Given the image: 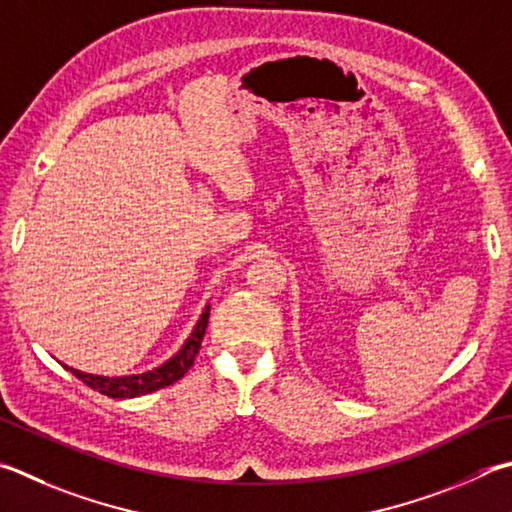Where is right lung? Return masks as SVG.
I'll list each match as a JSON object with an SVG mask.
<instances>
[{"label": "right lung", "mask_w": 512, "mask_h": 512, "mask_svg": "<svg viewBox=\"0 0 512 512\" xmlns=\"http://www.w3.org/2000/svg\"><path fill=\"white\" fill-rule=\"evenodd\" d=\"M210 318V304H206L201 318L194 324L190 338L183 342V347L174 353L170 360H165L163 365L154 367L150 371H143V374H132V376H98V374H87V371L67 367L73 376L80 378L82 383L89 385L96 392L105 394L109 398H136L143 394H152L156 389H163L167 385L176 383V380L183 378L185 371L192 367L194 358L201 349L203 333H206Z\"/></svg>", "instance_id": "add662e5"}]
</instances>
